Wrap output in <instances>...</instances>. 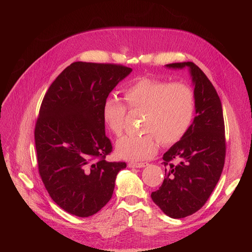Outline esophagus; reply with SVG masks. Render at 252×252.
<instances>
[{
    "label": "esophagus",
    "mask_w": 252,
    "mask_h": 252,
    "mask_svg": "<svg viewBox=\"0 0 252 252\" xmlns=\"http://www.w3.org/2000/svg\"><path fill=\"white\" fill-rule=\"evenodd\" d=\"M128 166L130 167V168H142V167L147 166V163H134V162H131V163L128 164Z\"/></svg>",
    "instance_id": "esophagus-1"
}]
</instances>
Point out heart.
Wrapping results in <instances>:
<instances>
[{"label":"heart","instance_id":"b5f03b06","mask_svg":"<svg viewBox=\"0 0 252 252\" xmlns=\"http://www.w3.org/2000/svg\"><path fill=\"white\" fill-rule=\"evenodd\" d=\"M126 106L117 97L103 103L102 119L114 135L123 131L127 109L142 111L143 134L125 135L117 142L119 157L142 161L156 155L158 140L163 144L180 141L192 124L195 96L191 87L182 82L167 83L154 78H140L122 90Z\"/></svg>","mask_w":252,"mask_h":252}]
</instances>
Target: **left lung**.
I'll use <instances>...</instances> for the list:
<instances>
[{
	"label": "left lung",
	"instance_id": "1",
	"mask_svg": "<svg viewBox=\"0 0 252 252\" xmlns=\"http://www.w3.org/2000/svg\"><path fill=\"white\" fill-rule=\"evenodd\" d=\"M189 67L194 85L195 117L185 135L164 154L165 178L151 199L172 219L200 210L222 174L226 139L222 103L206 74L192 62L167 64ZM175 161V163L173 162Z\"/></svg>",
	"mask_w": 252,
	"mask_h": 252
}]
</instances>
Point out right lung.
<instances>
[{"label": "right lung", "mask_w": 252, "mask_h": 252, "mask_svg": "<svg viewBox=\"0 0 252 252\" xmlns=\"http://www.w3.org/2000/svg\"><path fill=\"white\" fill-rule=\"evenodd\" d=\"M131 68L74 62L52 82L34 128L37 168L51 199L80 218L94 216L111 199L125 162H108L103 103Z\"/></svg>", "instance_id": "obj_1"}]
</instances>
